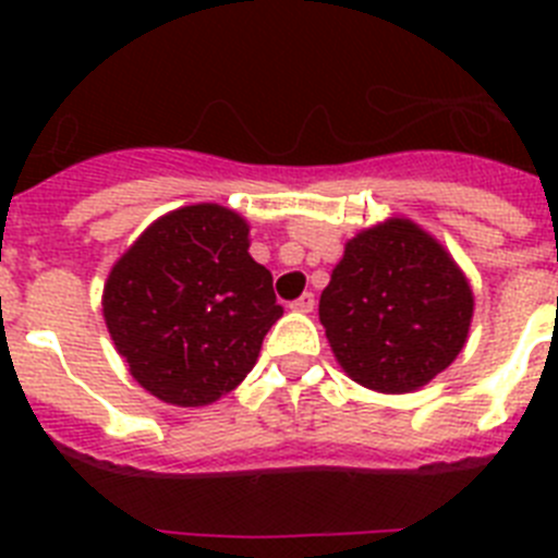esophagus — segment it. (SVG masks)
<instances>
[{
  "instance_id": "34e87169",
  "label": "esophagus",
  "mask_w": 558,
  "mask_h": 558,
  "mask_svg": "<svg viewBox=\"0 0 558 558\" xmlns=\"http://www.w3.org/2000/svg\"><path fill=\"white\" fill-rule=\"evenodd\" d=\"M313 307H315V295L313 293L299 295V299L290 304V310H295V313H313Z\"/></svg>"
}]
</instances>
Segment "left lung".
I'll return each mask as SVG.
<instances>
[{
    "instance_id": "1",
    "label": "left lung",
    "mask_w": 558,
    "mask_h": 558,
    "mask_svg": "<svg viewBox=\"0 0 558 558\" xmlns=\"http://www.w3.org/2000/svg\"><path fill=\"white\" fill-rule=\"evenodd\" d=\"M472 313L466 274L408 218L357 231L318 304L338 366L379 393L416 391L445 372L466 343Z\"/></svg>"
}]
</instances>
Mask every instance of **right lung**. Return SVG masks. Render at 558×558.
Returning a JSON list of instances; mask_svg holds the SVG:
<instances>
[{"label": "right lung", "mask_w": 558, "mask_h": 558, "mask_svg": "<svg viewBox=\"0 0 558 558\" xmlns=\"http://www.w3.org/2000/svg\"><path fill=\"white\" fill-rule=\"evenodd\" d=\"M248 231L229 206H181L153 220L108 274V335L131 377L167 405L204 408L234 391L282 318Z\"/></svg>", "instance_id": "obj_1"}]
</instances>
